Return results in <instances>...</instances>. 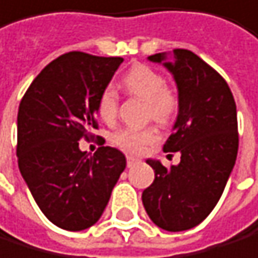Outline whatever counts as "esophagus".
<instances>
[{
    "instance_id": "obj_1",
    "label": "esophagus",
    "mask_w": 258,
    "mask_h": 258,
    "mask_svg": "<svg viewBox=\"0 0 258 258\" xmlns=\"http://www.w3.org/2000/svg\"><path fill=\"white\" fill-rule=\"evenodd\" d=\"M139 162H140L139 157H136V156H127V167H129V168L134 167L136 164H139Z\"/></svg>"
}]
</instances>
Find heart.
I'll use <instances>...</instances> for the list:
<instances>
[{
	"label": "heart",
	"mask_w": 258,
	"mask_h": 258,
	"mask_svg": "<svg viewBox=\"0 0 258 258\" xmlns=\"http://www.w3.org/2000/svg\"><path fill=\"white\" fill-rule=\"evenodd\" d=\"M122 86L129 94L145 99L148 104V116L156 121L167 122L175 116L178 97L167 86L162 74L153 68L145 66V64H137L131 68L122 77ZM97 113L105 122L115 121L118 113V94L112 86H107L99 96ZM154 140L156 129L151 126L124 127L113 136V143L131 153H140L146 145L153 143Z\"/></svg>",
	"instance_id": "b5f03b06"
}]
</instances>
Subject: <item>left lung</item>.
Here are the masks:
<instances>
[{"label":"left lung","mask_w":258,"mask_h":258,"mask_svg":"<svg viewBox=\"0 0 258 258\" xmlns=\"http://www.w3.org/2000/svg\"><path fill=\"white\" fill-rule=\"evenodd\" d=\"M148 59L162 64L176 83L178 115L164 151H178L181 161L170 168L157 159L146 161L154 181L142 202L157 227L183 232L213 211L235 167L236 105L227 82L192 51L176 48Z\"/></svg>","instance_id":"1"}]
</instances>
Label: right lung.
I'll return each mask as SVG.
<instances>
[{
  "mask_svg": "<svg viewBox=\"0 0 258 258\" xmlns=\"http://www.w3.org/2000/svg\"><path fill=\"white\" fill-rule=\"evenodd\" d=\"M121 62L69 51L47 64L20 102V173L40 211L59 229L80 232L94 225L126 168L116 148L102 146L90 156L79 146L97 129L99 96Z\"/></svg>",
  "mask_w": 258,
  "mask_h": 258,
  "instance_id": "1",
  "label": "right lung"
}]
</instances>
